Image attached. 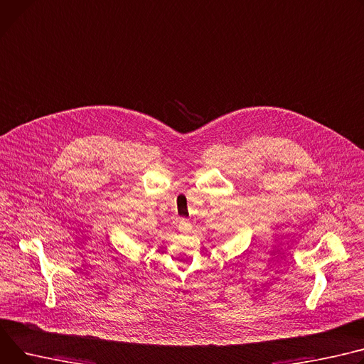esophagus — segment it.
I'll list each match as a JSON object with an SVG mask.
<instances>
[{"instance_id": "34e87169", "label": "esophagus", "mask_w": 364, "mask_h": 364, "mask_svg": "<svg viewBox=\"0 0 364 364\" xmlns=\"http://www.w3.org/2000/svg\"><path fill=\"white\" fill-rule=\"evenodd\" d=\"M178 230L180 231H187V230H190V223H188V220H184V218H183V220H180L178 221Z\"/></svg>"}]
</instances>
